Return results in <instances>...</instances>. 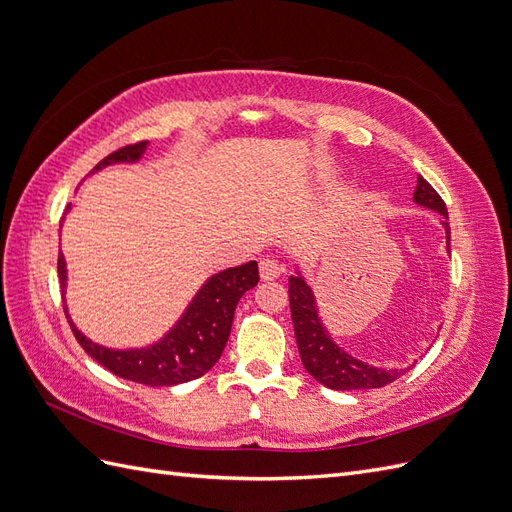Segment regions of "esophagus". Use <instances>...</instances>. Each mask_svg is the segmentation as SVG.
Here are the masks:
<instances>
[{"mask_svg": "<svg viewBox=\"0 0 512 512\" xmlns=\"http://www.w3.org/2000/svg\"><path fill=\"white\" fill-rule=\"evenodd\" d=\"M258 267H260V277H262V280H267V282L277 280V277H280V273H282V265L275 258H262Z\"/></svg>", "mask_w": 512, "mask_h": 512, "instance_id": "esophagus-1", "label": "esophagus"}]
</instances>
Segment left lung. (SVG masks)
I'll use <instances>...</instances> for the list:
<instances>
[{"label": "left lung", "instance_id": "obj_1", "mask_svg": "<svg viewBox=\"0 0 512 512\" xmlns=\"http://www.w3.org/2000/svg\"><path fill=\"white\" fill-rule=\"evenodd\" d=\"M414 200L418 205L433 209L444 215L446 228V247L451 252V226H448V211L440 194L418 175V183L414 190ZM288 297H290V314L294 324V337L303 367L312 374L320 384L329 386L333 391H363V389H380L395 382L399 376L406 374V369L386 371L380 367H371L363 361L352 359L342 348L333 344L329 333L324 331L322 322L316 312L314 294L305 284L301 275H292L288 280Z\"/></svg>", "mask_w": 512, "mask_h": 512}]
</instances>
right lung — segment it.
Segmentation results:
<instances>
[{
    "label": "right lung",
    "mask_w": 512,
    "mask_h": 512,
    "mask_svg": "<svg viewBox=\"0 0 512 512\" xmlns=\"http://www.w3.org/2000/svg\"><path fill=\"white\" fill-rule=\"evenodd\" d=\"M145 147L147 141L121 147L98 162L94 170L115 162H136L143 156ZM57 273L61 286H66V262L61 254L57 258ZM258 280V265L254 260L213 275L200 288L188 312L177 322V327L151 348L108 350L89 342L85 335L76 331L72 322L70 327L76 342L83 346L91 359L113 371L115 376L145 386H175L200 378L218 363L228 342L235 307L245 290L254 288Z\"/></svg>",
    "instance_id": "obj_1"
}]
</instances>
